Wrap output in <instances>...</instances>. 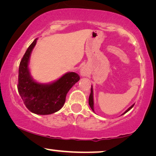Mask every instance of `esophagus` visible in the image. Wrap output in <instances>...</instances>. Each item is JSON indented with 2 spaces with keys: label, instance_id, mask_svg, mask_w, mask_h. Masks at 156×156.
I'll list each match as a JSON object with an SVG mask.
<instances>
[{
  "label": "esophagus",
  "instance_id": "34e87169",
  "mask_svg": "<svg viewBox=\"0 0 156 156\" xmlns=\"http://www.w3.org/2000/svg\"><path fill=\"white\" fill-rule=\"evenodd\" d=\"M81 75L82 76H86L87 75V72L84 69L81 70Z\"/></svg>",
  "mask_w": 156,
  "mask_h": 156
}]
</instances>
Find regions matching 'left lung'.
<instances>
[{
	"mask_svg": "<svg viewBox=\"0 0 156 156\" xmlns=\"http://www.w3.org/2000/svg\"><path fill=\"white\" fill-rule=\"evenodd\" d=\"M89 106H90L91 110H92L93 112H94V97H93V88H92V85H91V93H90V95H89ZM134 104H133V105H132L131 106H130V107H129V108H128V109H127L126 111V112H125L124 113H123V114H122V115L125 114L126 113L128 112H129V111L131 110V108H133V106H134Z\"/></svg>",
	"mask_w": 156,
	"mask_h": 156,
	"instance_id": "1",
	"label": "left lung"
}]
</instances>
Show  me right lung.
Here are the masks:
<instances>
[{"mask_svg":"<svg viewBox=\"0 0 156 156\" xmlns=\"http://www.w3.org/2000/svg\"><path fill=\"white\" fill-rule=\"evenodd\" d=\"M37 40L29 46L20 61L18 90L27 109L35 114L48 115L61 109L68 91L80 78L75 72H67L50 84L35 82L30 75L28 64Z\"/></svg>","mask_w":156,"mask_h":156,"instance_id":"1","label":"right lung"}]
</instances>
